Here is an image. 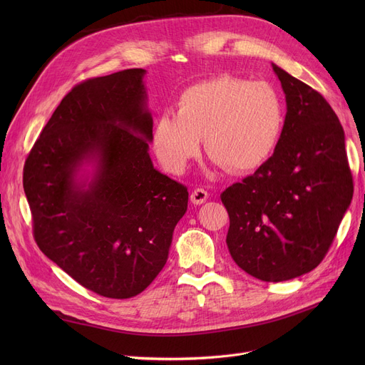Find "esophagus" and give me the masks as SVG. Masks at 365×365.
I'll use <instances>...</instances> for the list:
<instances>
[{"instance_id":"esophagus-1","label":"esophagus","mask_w":365,"mask_h":365,"mask_svg":"<svg viewBox=\"0 0 365 365\" xmlns=\"http://www.w3.org/2000/svg\"><path fill=\"white\" fill-rule=\"evenodd\" d=\"M208 198V192L202 187H197L192 190V194H190V202L195 204V205H201L207 201Z\"/></svg>"}]
</instances>
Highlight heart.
Here are the masks:
<instances>
[{
    "label": "heart",
    "instance_id": "1",
    "mask_svg": "<svg viewBox=\"0 0 365 365\" xmlns=\"http://www.w3.org/2000/svg\"><path fill=\"white\" fill-rule=\"evenodd\" d=\"M178 112L158 115L152 145L164 168L180 175L205 148L213 163L232 173H252L272 158L282 138L281 94L264 81L220 75L185 88Z\"/></svg>",
    "mask_w": 365,
    "mask_h": 365
}]
</instances>
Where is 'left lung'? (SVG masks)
I'll return each instance as SVG.
<instances>
[{
    "instance_id": "1",
    "label": "left lung",
    "mask_w": 365,
    "mask_h": 365,
    "mask_svg": "<svg viewBox=\"0 0 365 365\" xmlns=\"http://www.w3.org/2000/svg\"><path fill=\"white\" fill-rule=\"evenodd\" d=\"M285 93L282 138L272 158L223 190L226 244L242 271L293 279L322 262L354 195L344 131L322 96L272 65Z\"/></svg>"
}]
</instances>
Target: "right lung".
<instances>
[{
    "label": "right lung",
    "mask_w": 365,
    "mask_h": 365,
    "mask_svg": "<svg viewBox=\"0 0 365 365\" xmlns=\"http://www.w3.org/2000/svg\"><path fill=\"white\" fill-rule=\"evenodd\" d=\"M145 69L75 86L24 167L35 242L84 289L109 299L142 293L164 267L187 187L149 157ZM94 162L90 182L76 179Z\"/></svg>",
    "instance_id": "obj_1"
}]
</instances>
